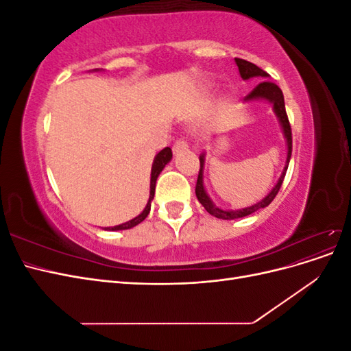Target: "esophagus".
I'll use <instances>...</instances> for the list:
<instances>
[{
  "label": "esophagus",
  "mask_w": 351,
  "mask_h": 351,
  "mask_svg": "<svg viewBox=\"0 0 351 351\" xmlns=\"http://www.w3.org/2000/svg\"><path fill=\"white\" fill-rule=\"evenodd\" d=\"M184 149H187V142L183 141V139H178V141L174 143V146H173L174 154H178V152H182V151H184Z\"/></svg>",
  "instance_id": "1"
}]
</instances>
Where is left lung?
Listing matches in <instances>:
<instances>
[{
	"mask_svg": "<svg viewBox=\"0 0 351 351\" xmlns=\"http://www.w3.org/2000/svg\"><path fill=\"white\" fill-rule=\"evenodd\" d=\"M236 60V64L239 67L240 71V76L243 80H250V79H258L262 80L256 88H254L246 98H244V102L249 104L253 101H267L272 105V110L274 114L277 115V119L280 121L281 125V130L284 134V139H285V145H287V158H285V165L282 173L278 178L277 184L272 187L271 192L265 196L263 199H261L256 204H253L252 206L247 208H241V209H222L219 206H217L212 199L209 197V195L206 193V189H205V183H204V169H205V156L206 154L204 152L199 156V161H200V169H199V176H197V183H196V197L197 200L202 204L210 215H214L217 218L221 219H237V218H243V217H247L253 212H256L262 208H267L271 202L274 200V197L277 196L278 190L282 184V180L285 177L287 173V168H289V162H290V158H291V127L289 123V117H287L285 112V104H284V95L282 90L277 86V84L267 80L269 79V74L267 71H263L262 69H259L258 66H254L253 62H249L246 60H241V58H234Z\"/></svg>",
	"mask_w": 351,
	"mask_h": 351,
	"instance_id": "8db88e82",
	"label": "left lung"
}]
</instances>
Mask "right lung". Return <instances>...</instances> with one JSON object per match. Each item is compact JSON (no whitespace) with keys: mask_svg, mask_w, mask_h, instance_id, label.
I'll list each match as a JSON object with an SVG mask.
<instances>
[{"mask_svg":"<svg viewBox=\"0 0 351 351\" xmlns=\"http://www.w3.org/2000/svg\"><path fill=\"white\" fill-rule=\"evenodd\" d=\"M93 71H101L99 69H95ZM173 158V152H171V147H165V149H162L161 152H158L154 158V164H152V169H151V186H149V199H147V204L145 206V209L141 212L139 215L134 217L133 219L127 221V222H123V224L120 226H114V227H105L104 230L107 231H120V230H130L133 227H136L137 224H141V222L147 217V214H149L151 210V204L154 200V196H155V186H156V178L158 176L162 173V169L165 168V165L171 161Z\"/></svg>","mask_w":351,"mask_h":351,"instance_id":"1","label":"right lung"}]
</instances>
